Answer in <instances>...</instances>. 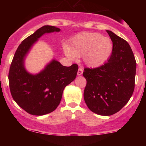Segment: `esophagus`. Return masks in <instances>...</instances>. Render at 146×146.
Returning a JSON list of instances; mask_svg holds the SVG:
<instances>
[{
    "instance_id": "esophagus-1",
    "label": "esophagus",
    "mask_w": 146,
    "mask_h": 146,
    "mask_svg": "<svg viewBox=\"0 0 146 146\" xmlns=\"http://www.w3.org/2000/svg\"><path fill=\"white\" fill-rule=\"evenodd\" d=\"M82 73H83V69L81 68H80L78 69V70L77 74L78 76H80L82 74Z\"/></svg>"
}]
</instances>
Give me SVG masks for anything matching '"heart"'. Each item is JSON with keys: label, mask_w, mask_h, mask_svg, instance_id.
<instances>
[{"label": "heart", "mask_w": 146, "mask_h": 146, "mask_svg": "<svg viewBox=\"0 0 146 146\" xmlns=\"http://www.w3.org/2000/svg\"><path fill=\"white\" fill-rule=\"evenodd\" d=\"M113 45L110 39L96 33H80L66 45L64 51L71 60L83 57L85 64L90 68L102 66L110 56Z\"/></svg>", "instance_id": "obj_1"}]
</instances>
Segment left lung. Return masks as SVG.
I'll list each match as a JSON object with an SVG mask.
<instances>
[{
  "mask_svg": "<svg viewBox=\"0 0 146 146\" xmlns=\"http://www.w3.org/2000/svg\"><path fill=\"white\" fill-rule=\"evenodd\" d=\"M113 43L106 63L96 68H84L86 80L84 98L94 113L111 115L119 111L132 96L135 87L136 62L125 40L106 31Z\"/></svg>",
  "mask_w": 146,
  "mask_h": 146,
  "instance_id": "1",
  "label": "left lung"
}]
</instances>
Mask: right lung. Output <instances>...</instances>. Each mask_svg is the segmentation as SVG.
I'll list each match as a JSON object with an SVG mask.
<instances>
[{
  "mask_svg": "<svg viewBox=\"0 0 146 146\" xmlns=\"http://www.w3.org/2000/svg\"><path fill=\"white\" fill-rule=\"evenodd\" d=\"M60 31L53 26L41 27L22 42L13 57L9 73L10 90L14 100L30 114L42 115L55 110L64 88L76 77V64L64 66L56 60L36 74H30L25 68L26 56L39 38L46 33Z\"/></svg>",
  "mask_w": 146,
  "mask_h": 146,
  "instance_id": "1",
  "label": "right lung"
}]
</instances>
